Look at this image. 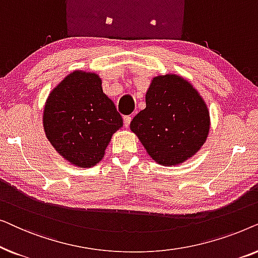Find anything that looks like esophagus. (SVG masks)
<instances>
[{"mask_svg": "<svg viewBox=\"0 0 258 258\" xmlns=\"http://www.w3.org/2000/svg\"><path fill=\"white\" fill-rule=\"evenodd\" d=\"M130 122H132V117H130V116H124V117H123V124H124L125 128H128L130 125Z\"/></svg>", "mask_w": 258, "mask_h": 258, "instance_id": "1", "label": "esophagus"}]
</instances>
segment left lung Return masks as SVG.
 <instances>
[{
	"mask_svg": "<svg viewBox=\"0 0 258 258\" xmlns=\"http://www.w3.org/2000/svg\"><path fill=\"white\" fill-rule=\"evenodd\" d=\"M146 108L130 123L147 153L161 165H177L206 143L209 110L192 84L175 74L154 77Z\"/></svg>",
	"mask_w": 258,
	"mask_h": 258,
	"instance_id": "1",
	"label": "left lung"
}]
</instances>
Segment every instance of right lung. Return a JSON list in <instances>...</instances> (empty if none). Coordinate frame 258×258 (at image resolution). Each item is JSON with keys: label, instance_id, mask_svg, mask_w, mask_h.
Wrapping results in <instances>:
<instances>
[{"label": "right lung", "instance_id": "obj_1", "mask_svg": "<svg viewBox=\"0 0 258 258\" xmlns=\"http://www.w3.org/2000/svg\"><path fill=\"white\" fill-rule=\"evenodd\" d=\"M123 119L102 90L101 77L75 70L56 86L45 102L43 128L55 150L79 168H91L104 156Z\"/></svg>", "mask_w": 258, "mask_h": 258}]
</instances>
